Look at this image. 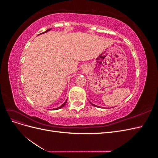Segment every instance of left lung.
Returning a JSON list of instances; mask_svg holds the SVG:
<instances>
[{"instance_id":"obj_1","label":"left lung","mask_w":158,"mask_h":158,"mask_svg":"<svg viewBox=\"0 0 158 158\" xmlns=\"http://www.w3.org/2000/svg\"><path fill=\"white\" fill-rule=\"evenodd\" d=\"M89 103H91V104H92V106H96V107H98V106H95V105H94V104H93V103H91V102H89Z\"/></svg>"}]
</instances>
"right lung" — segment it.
Listing matches in <instances>:
<instances>
[{
  "mask_svg": "<svg viewBox=\"0 0 158 158\" xmlns=\"http://www.w3.org/2000/svg\"><path fill=\"white\" fill-rule=\"evenodd\" d=\"M51 29H49V30H46L45 31H44V32H43V33H41V34H42V33H46V32H47V31H49V30H51ZM40 35V34H39ZM66 102H67V100H66V101L63 104V105H62V106H60V107H57V108H56V109H54L53 110H56V109H60V108H62V107H63L64 106H65V104L66 103Z\"/></svg>",
  "mask_w": 158,
  "mask_h": 158,
  "instance_id": "obj_1",
  "label": "right lung"
}]
</instances>
